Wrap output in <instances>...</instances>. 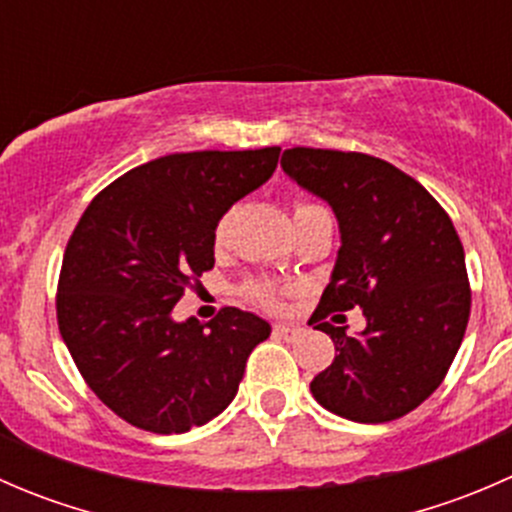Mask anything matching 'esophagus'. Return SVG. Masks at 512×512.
I'll list each match as a JSON object with an SVG mask.
<instances>
[{
	"instance_id": "1",
	"label": "esophagus",
	"mask_w": 512,
	"mask_h": 512,
	"mask_svg": "<svg viewBox=\"0 0 512 512\" xmlns=\"http://www.w3.org/2000/svg\"><path fill=\"white\" fill-rule=\"evenodd\" d=\"M277 337L287 339V342H294L297 337H302V327H294V324H275Z\"/></svg>"
}]
</instances>
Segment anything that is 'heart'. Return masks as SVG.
Here are the masks:
<instances>
[{
	"label": "heart",
	"mask_w": 512,
	"mask_h": 512,
	"mask_svg": "<svg viewBox=\"0 0 512 512\" xmlns=\"http://www.w3.org/2000/svg\"><path fill=\"white\" fill-rule=\"evenodd\" d=\"M312 208H319V205L297 203L294 205V215L304 213V210H312ZM230 220H232V213H225L223 218L215 223V232H213L215 245H223V242L227 240V232H230ZM245 297L252 299V302L262 304V307H267V309H277L282 304V287L272 285V282H262V280L247 282Z\"/></svg>",
	"instance_id": "heart-1"
}]
</instances>
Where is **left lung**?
Segmentation results:
<instances>
[{"label":"left lung","mask_w":512,"mask_h":512,"mask_svg":"<svg viewBox=\"0 0 512 512\" xmlns=\"http://www.w3.org/2000/svg\"><path fill=\"white\" fill-rule=\"evenodd\" d=\"M282 168L332 205L342 232L312 317L337 356L312 379V396L349 421L406 416L441 386L466 334L471 285L461 237L418 180L381 158L289 148ZM354 306L367 317L359 338L321 322Z\"/></svg>","instance_id":"1"}]
</instances>
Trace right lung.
Returning <instances> with one entry per match:
<instances>
[{"instance_id": "right-lung-1", "label": "right lung", "mask_w": 512, "mask_h": 512, "mask_svg": "<svg viewBox=\"0 0 512 512\" xmlns=\"http://www.w3.org/2000/svg\"><path fill=\"white\" fill-rule=\"evenodd\" d=\"M280 148L173 153L101 190L69 237L56 322L76 369L116 416L185 433L227 409L270 324L223 307L208 324L170 312L215 265V223L260 188Z\"/></svg>"}]
</instances>
